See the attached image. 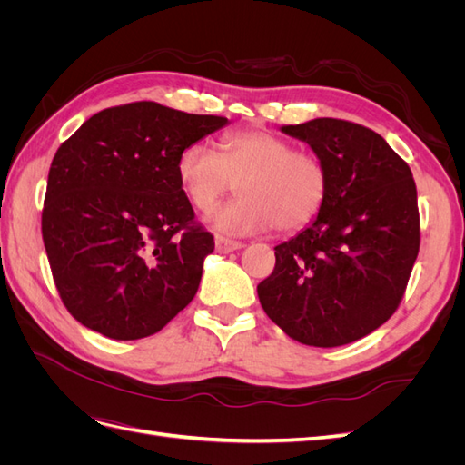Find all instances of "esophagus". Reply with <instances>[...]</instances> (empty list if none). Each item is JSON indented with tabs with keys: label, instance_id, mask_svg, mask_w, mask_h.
I'll return each mask as SVG.
<instances>
[{
	"label": "esophagus",
	"instance_id": "1",
	"mask_svg": "<svg viewBox=\"0 0 465 465\" xmlns=\"http://www.w3.org/2000/svg\"><path fill=\"white\" fill-rule=\"evenodd\" d=\"M241 248H242V244L236 241H229V238H223V236L215 238V250L219 252V254H229V252L241 250Z\"/></svg>",
	"mask_w": 465,
	"mask_h": 465
}]
</instances>
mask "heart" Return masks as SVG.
Segmentation results:
<instances>
[{
	"label": "heart",
	"instance_id": "heart-1",
	"mask_svg": "<svg viewBox=\"0 0 465 465\" xmlns=\"http://www.w3.org/2000/svg\"><path fill=\"white\" fill-rule=\"evenodd\" d=\"M176 174L192 205L207 213L236 184L242 198L207 221L224 234L244 236L277 227L283 232L311 224L328 198L326 164L314 153L292 149L287 139L263 130L221 137L219 153L205 143L180 151Z\"/></svg>",
	"mask_w": 465,
	"mask_h": 465
}]
</instances>
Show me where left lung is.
Returning a JSON list of instances; mask_svg holds the SVG:
<instances>
[{"instance_id": "left-lung-1", "label": "left lung", "mask_w": 465, "mask_h": 465, "mask_svg": "<svg viewBox=\"0 0 465 465\" xmlns=\"http://www.w3.org/2000/svg\"><path fill=\"white\" fill-rule=\"evenodd\" d=\"M281 132L326 164L330 190L318 217L275 246V270L258 285L265 314L291 340L340 347L396 312L419 254L417 188L382 135L316 118Z\"/></svg>"}]
</instances>
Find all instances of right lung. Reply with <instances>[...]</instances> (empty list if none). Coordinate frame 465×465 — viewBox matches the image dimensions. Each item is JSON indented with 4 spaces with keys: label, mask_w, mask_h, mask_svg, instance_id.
<instances>
[{
    "label": "right lung",
    "mask_w": 465,
    "mask_h": 465,
    "mask_svg": "<svg viewBox=\"0 0 465 465\" xmlns=\"http://www.w3.org/2000/svg\"><path fill=\"white\" fill-rule=\"evenodd\" d=\"M227 124L143 101L98 112L60 145L42 238L60 297L83 326L142 340L192 302L215 242L192 224L176 161Z\"/></svg>",
    "instance_id": "obj_1"
}]
</instances>
